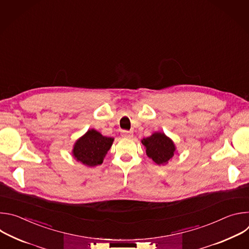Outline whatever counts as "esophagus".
<instances>
[{
    "label": "esophagus",
    "instance_id": "esophagus-1",
    "mask_svg": "<svg viewBox=\"0 0 249 249\" xmlns=\"http://www.w3.org/2000/svg\"><path fill=\"white\" fill-rule=\"evenodd\" d=\"M121 135H122V137H125V138H131L133 136V132L127 131V130H122Z\"/></svg>",
    "mask_w": 249,
    "mask_h": 249
}]
</instances>
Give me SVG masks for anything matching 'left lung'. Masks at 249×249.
<instances>
[{"label":"left lung","instance_id":"8db88e82","mask_svg":"<svg viewBox=\"0 0 249 249\" xmlns=\"http://www.w3.org/2000/svg\"><path fill=\"white\" fill-rule=\"evenodd\" d=\"M142 144L146 148L147 156L158 165H163L175 154V145L171 139L164 133L156 132L152 136L142 140Z\"/></svg>","mask_w":249,"mask_h":249}]
</instances>
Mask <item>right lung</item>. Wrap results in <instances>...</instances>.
I'll return each instance as SVG.
<instances>
[{"label": "right lung", "mask_w": 249, "mask_h": 249, "mask_svg": "<svg viewBox=\"0 0 249 249\" xmlns=\"http://www.w3.org/2000/svg\"><path fill=\"white\" fill-rule=\"evenodd\" d=\"M114 139L102 136L94 129L89 130L74 145L73 156L77 161L93 167L101 164L105 155L111 148Z\"/></svg>", "instance_id": "1"}]
</instances>
